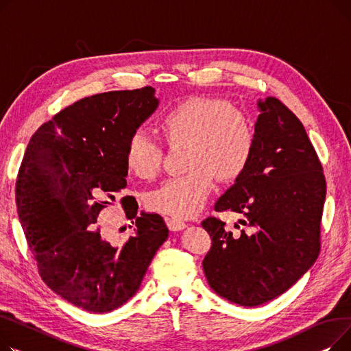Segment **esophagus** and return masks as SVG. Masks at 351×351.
I'll use <instances>...</instances> for the list:
<instances>
[{
  "label": "esophagus",
  "instance_id": "1",
  "mask_svg": "<svg viewBox=\"0 0 351 351\" xmlns=\"http://www.w3.org/2000/svg\"><path fill=\"white\" fill-rule=\"evenodd\" d=\"M166 221H167V225H169V228L171 231H180V230H184L185 226H187V222H185L181 218L170 217V218H166Z\"/></svg>",
  "mask_w": 351,
  "mask_h": 351
}]
</instances>
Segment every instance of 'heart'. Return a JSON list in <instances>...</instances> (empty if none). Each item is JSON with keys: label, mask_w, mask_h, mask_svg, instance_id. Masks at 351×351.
<instances>
[{"label": "heart", "mask_w": 351, "mask_h": 351, "mask_svg": "<svg viewBox=\"0 0 351 351\" xmlns=\"http://www.w3.org/2000/svg\"><path fill=\"white\" fill-rule=\"evenodd\" d=\"M160 128L171 147L187 146L185 174L164 181L149 194L152 210L189 217L201 210L214 187L237 180L251 162L255 149L252 120L226 100L194 96L161 117ZM128 169L143 180L157 177L164 162V147L146 130H134L125 149Z\"/></svg>", "instance_id": "1"}]
</instances>
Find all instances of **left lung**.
<instances>
[{"instance_id": "obj_1", "label": "left lung", "mask_w": 351, "mask_h": 351, "mask_svg": "<svg viewBox=\"0 0 351 351\" xmlns=\"http://www.w3.org/2000/svg\"><path fill=\"white\" fill-rule=\"evenodd\" d=\"M255 149L246 170L215 204L243 215L239 232L218 217L201 225L211 248L204 274L213 289L241 306H258L286 292L320 252L326 198L322 162L302 121L269 96L259 101Z\"/></svg>"}]
</instances>
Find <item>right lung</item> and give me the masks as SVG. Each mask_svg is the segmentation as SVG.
I'll list each match as a JSON object with an SVG mask.
<instances>
[{
    "label": "right lung",
    "mask_w": 351,
    "mask_h": 351,
    "mask_svg": "<svg viewBox=\"0 0 351 351\" xmlns=\"http://www.w3.org/2000/svg\"><path fill=\"white\" fill-rule=\"evenodd\" d=\"M154 92L144 86L97 93L62 109L34 133L18 171V217L39 276L92 313L126 303L169 237L162 217L138 215L130 195L120 199L134 223L125 243L103 239L96 223L126 187V141L156 110Z\"/></svg>",
    "instance_id": "obj_1"
}]
</instances>
